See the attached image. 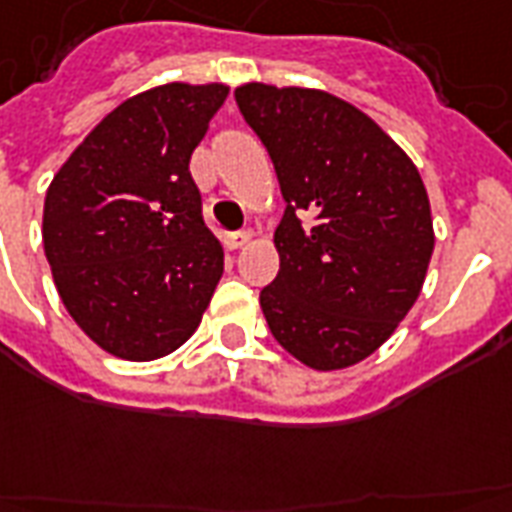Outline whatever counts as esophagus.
<instances>
[{
  "label": "esophagus",
  "mask_w": 512,
  "mask_h": 512,
  "mask_svg": "<svg viewBox=\"0 0 512 512\" xmlns=\"http://www.w3.org/2000/svg\"><path fill=\"white\" fill-rule=\"evenodd\" d=\"M249 241H252V230H238V233L225 238V246L227 249H244Z\"/></svg>",
  "instance_id": "obj_1"
}]
</instances>
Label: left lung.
I'll return each instance as SVG.
<instances>
[{"label": "left lung", "instance_id": "left-lung-1", "mask_svg": "<svg viewBox=\"0 0 512 512\" xmlns=\"http://www.w3.org/2000/svg\"><path fill=\"white\" fill-rule=\"evenodd\" d=\"M287 208L279 274L260 290L274 339L317 372L369 358L418 301L434 252L418 168L363 111L320 89L244 83Z\"/></svg>", "mask_w": 512, "mask_h": 512}]
</instances>
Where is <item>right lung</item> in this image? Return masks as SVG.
I'll return each instance as SVG.
<instances>
[{
	"instance_id": "right-lung-1",
	"label": "right lung",
	"mask_w": 512,
	"mask_h": 512,
	"mask_svg": "<svg viewBox=\"0 0 512 512\" xmlns=\"http://www.w3.org/2000/svg\"><path fill=\"white\" fill-rule=\"evenodd\" d=\"M225 83H165L113 108L45 192L43 246L81 331L124 361L179 350L200 325L225 255L203 222L189 157Z\"/></svg>"
}]
</instances>
